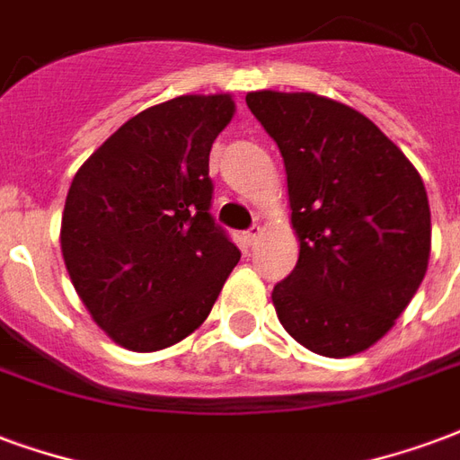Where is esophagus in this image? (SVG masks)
<instances>
[{
  "mask_svg": "<svg viewBox=\"0 0 460 460\" xmlns=\"http://www.w3.org/2000/svg\"><path fill=\"white\" fill-rule=\"evenodd\" d=\"M258 236H261V226H251V229L243 234V241H246V246H253L258 241Z\"/></svg>",
  "mask_w": 460,
  "mask_h": 460,
  "instance_id": "34e87169",
  "label": "esophagus"
}]
</instances>
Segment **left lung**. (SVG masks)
I'll return each instance as SVG.
<instances>
[{
	"mask_svg": "<svg viewBox=\"0 0 460 460\" xmlns=\"http://www.w3.org/2000/svg\"><path fill=\"white\" fill-rule=\"evenodd\" d=\"M285 161L295 270L273 288L285 332L346 358L393 329L424 280L431 214L420 172L368 117L314 92H248Z\"/></svg>",
	"mask_w": 460,
	"mask_h": 460,
	"instance_id": "obj_1",
	"label": "left lung"
}]
</instances>
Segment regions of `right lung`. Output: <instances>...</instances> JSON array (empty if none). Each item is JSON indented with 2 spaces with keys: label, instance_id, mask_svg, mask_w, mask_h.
<instances>
[{
  "label": "right lung",
  "instance_id": "1",
  "mask_svg": "<svg viewBox=\"0 0 460 460\" xmlns=\"http://www.w3.org/2000/svg\"><path fill=\"white\" fill-rule=\"evenodd\" d=\"M234 109L231 94L144 109L75 172L63 261L92 319L128 351H161L192 334L239 263L209 214V151Z\"/></svg>",
  "mask_w": 460,
  "mask_h": 460
}]
</instances>
